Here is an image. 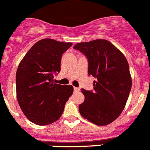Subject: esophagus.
<instances>
[{"mask_svg": "<svg viewBox=\"0 0 150 150\" xmlns=\"http://www.w3.org/2000/svg\"><path fill=\"white\" fill-rule=\"evenodd\" d=\"M79 90H80V89L78 88V87H74V91L75 92H78L79 91Z\"/></svg>", "mask_w": 150, "mask_h": 150, "instance_id": "obj_1", "label": "esophagus"}]
</instances>
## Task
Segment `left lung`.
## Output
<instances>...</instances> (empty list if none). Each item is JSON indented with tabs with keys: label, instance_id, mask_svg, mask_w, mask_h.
Here are the masks:
<instances>
[{
	"label": "left lung",
	"instance_id": "obj_1",
	"mask_svg": "<svg viewBox=\"0 0 150 150\" xmlns=\"http://www.w3.org/2000/svg\"><path fill=\"white\" fill-rule=\"evenodd\" d=\"M75 49L88 60V75L97 79L93 90L82 89L84 102L78 109L83 118L106 125L120 115L132 89L129 66L123 54L105 40L78 43Z\"/></svg>",
	"mask_w": 150,
	"mask_h": 150
}]
</instances>
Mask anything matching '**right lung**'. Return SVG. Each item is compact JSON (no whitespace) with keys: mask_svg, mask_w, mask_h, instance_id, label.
Returning <instances> with one entry per match:
<instances>
[{"mask_svg":"<svg viewBox=\"0 0 150 150\" xmlns=\"http://www.w3.org/2000/svg\"><path fill=\"white\" fill-rule=\"evenodd\" d=\"M72 45L52 39H43L31 47L16 72V94L27 118L40 125H49L61 117L72 93V85L54 83L60 72L62 55Z\"/></svg>","mask_w":150,"mask_h":150,"instance_id":"add662e5","label":"right lung"}]
</instances>
